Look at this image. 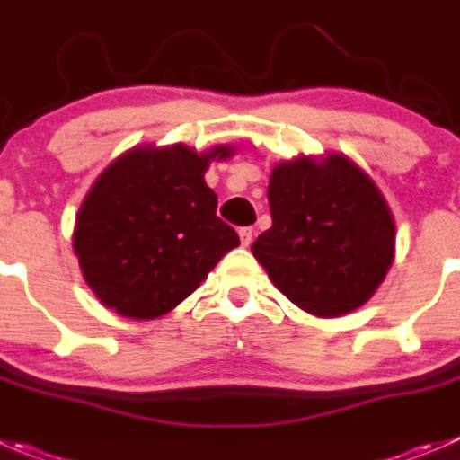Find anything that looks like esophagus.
Listing matches in <instances>:
<instances>
[{
	"label": "esophagus",
	"mask_w": 460,
	"mask_h": 460,
	"mask_svg": "<svg viewBox=\"0 0 460 460\" xmlns=\"http://www.w3.org/2000/svg\"><path fill=\"white\" fill-rule=\"evenodd\" d=\"M238 235H240V243H243V247H249V244H252V238H253V229L252 226H243V229H238Z\"/></svg>",
	"instance_id": "obj_1"
}]
</instances>
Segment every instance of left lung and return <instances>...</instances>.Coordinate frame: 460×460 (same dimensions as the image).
<instances>
[{"label":"left lung","mask_w":460,"mask_h":460,"mask_svg":"<svg viewBox=\"0 0 460 460\" xmlns=\"http://www.w3.org/2000/svg\"><path fill=\"white\" fill-rule=\"evenodd\" d=\"M267 199L271 226L252 252L294 305L332 319L376 294L395 256V222L358 164L339 153L280 162Z\"/></svg>","instance_id":"left-lung-1"}]
</instances>
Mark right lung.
Segmentation results:
<instances>
[{"label": "right lung", "mask_w": 460, "mask_h": 460, "mask_svg": "<svg viewBox=\"0 0 460 460\" xmlns=\"http://www.w3.org/2000/svg\"><path fill=\"white\" fill-rule=\"evenodd\" d=\"M216 146H141L98 175L74 226V252L101 303L128 319H157L199 288L240 238L216 216L217 195L204 181Z\"/></svg>", "instance_id": "right-lung-1"}]
</instances>
